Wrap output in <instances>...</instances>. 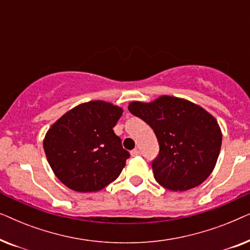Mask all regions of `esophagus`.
<instances>
[{"mask_svg": "<svg viewBox=\"0 0 250 250\" xmlns=\"http://www.w3.org/2000/svg\"><path fill=\"white\" fill-rule=\"evenodd\" d=\"M140 150H138V149H134V150H132L131 151V155H132V157H136V156H139L140 155Z\"/></svg>", "mask_w": 250, "mask_h": 250, "instance_id": "obj_1", "label": "esophagus"}]
</instances>
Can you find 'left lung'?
I'll return each mask as SVG.
<instances>
[{"label":"left lung","instance_id":"left-lung-1","mask_svg":"<svg viewBox=\"0 0 250 250\" xmlns=\"http://www.w3.org/2000/svg\"><path fill=\"white\" fill-rule=\"evenodd\" d=\"M128 110L153 129L159 153L153 176L172 191H186L204 182L216 165L222 132L204 108L184 99L163 95L150 104L134 101Z\"/></svg>","mask_w":250,"mask_h":250}]
</instances>
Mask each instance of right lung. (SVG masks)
<instances>
[{
	"label": "right lung",
	"instance_id": "right-lung-1",
	"mask_svg": "<svg viewBox=\"0 0 250 250\" xmlns=\"http://www.w3.org/2000/svg\"><path fill=\"white\" fill-rule=\"evenodd\" d=\"M123 109L104 101H90L66 112L43 141L56 176L77 192H95L119 176L129 152L115 134Z\"/></svg>",
	"mask_w": 250,
	"mask_h": 250
}]
</instances>
